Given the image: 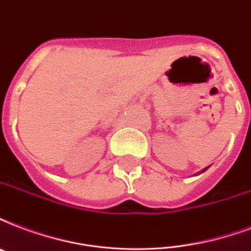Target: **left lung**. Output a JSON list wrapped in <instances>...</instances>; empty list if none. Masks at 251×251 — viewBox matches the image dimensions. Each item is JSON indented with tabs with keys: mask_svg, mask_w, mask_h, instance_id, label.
Wrapping results in <instances>:
<instances>
[{
	"mask_svg": "<svg viewBox=\"0 0 251 251\" xmlns=\"http://www.w3.org/2000/svg\"><path fill=\"white\" fill-rule=\"evenodd\" d=\"M206 168H208V167H206ZM206 168H204V170H202V171H201V172H204V171H205V170H206Z\"/></svg>",
	"mask_w": 251,
	"mask_h": 251,
	"instance_id": "1",
	"label": "left lung"
}]
</instances>
